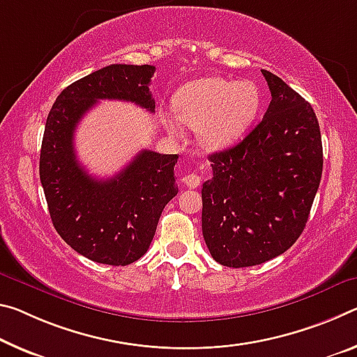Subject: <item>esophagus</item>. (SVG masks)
<instances>
[{
	"mask_svg": "<svg viewBox=\"0 0 357 357\" xmlns=\"http://www.w3.org/2000/svg\"><path fill=\"white\" fill-rule=\"evenodd\" d=\"M183 183H184V185H188V188L195 189V188H199L200 178L197 176V174L190 173V174H185V176H183Z\"/></svg>",
	"mask_w": 357,
	"mask_h": 357,
	"instance_id": "obj_1",
	"label": "esophagus"
}]
</instances>
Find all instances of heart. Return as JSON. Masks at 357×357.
I'll return each mask as SVG.
<instances>
[{
  "label": "heart",
  "instance_id": "1",
  "mask_svg": "<svg viewBox=\"0 0 357 357\" xmlns=\"http://www.w3.org/2000/svg\"><path fill=\"white\" fill-rule=\"evenodd\" d=\"M260 107V92L251 81H227L222 77L195 79L181 87L173 98L174 116L183 126L199 130L208 149H224L238 141ZM169 132L179 127L168 119Z\"/></svg>",
  "mask_w": 357,
  "mask_h": 357
}]
</instances>
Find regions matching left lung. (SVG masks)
<instances>
[{
	"label": "left lung",
	"mask_w": 357,
	"mask_h": 357,
	"mask_svg": "<svg viewBox=\"0 0 357 357\" xmlns=\"http://www.w3.org/2000/svg\"><path fill=\"white\" fill-rule=\"evenodd\" d=\"M271 101L238 144L209 155L213 178L202 189V230L213 259L252 267L280 256L308 220L322 174V143L313 107L262 70Z\"/></svg>",
	"instance_id": "1"
}]
</instances>
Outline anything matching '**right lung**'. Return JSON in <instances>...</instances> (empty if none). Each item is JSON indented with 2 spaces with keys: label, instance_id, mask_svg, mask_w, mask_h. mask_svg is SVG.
<instances>
[{
  "label": "right lung",
  "instance_id": "obj_1",
  "mask_svg": "<svg viewBox=\"0 0 357 357\" xmlns=\"http://www.w3.org/2000/svg\"><path fill=\"white\" fill-rule=\"evenodd\" d=\"M155 66L109 65L68 86L44 128L39 178L55 230L76 252L93 262L128 265L143 257L160 214L178 194V154L141 151L107 179L90 176L77 162L75 130L98 100H123L155 111L149 90Z\"/></svg>",
  "mask_w": 357,
  "mask_h": 357
}]
</instances>
